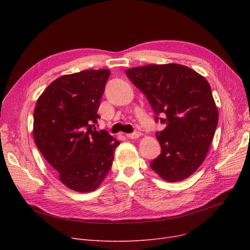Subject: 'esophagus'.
<instances>
[{
	"label": "esophagus",
	"instance_id": "esophagus-1",
	"mask_svg": "<svg viewBox=\"0 0 250 250\" xmlns=\"http://www.w3.org/2000/svg\"><path fill=\"white\" fill-rule=\"evenodd\" d=\"M140 136H141V133H140V132H134V133H132V134H127V135H126V137L129 138V139H137V138H139Z\"/></svg>",
	"mask_w": 250,
	"mask_h": 250
}]
</instances>
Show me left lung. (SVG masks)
<instances>
[{
	"instance_id": "obj_1",
	"label": "left lung",
	"mask_w": 250,
	"mask_h": 250,
	"mask_svg": "<svg viewBox=\"0 0 250 250\" xmlns=\"http://www.w3.org/2000/svg\"><path fill=\"white\" fill-rule=\"evenodd\" d=\"M125 74L146 95L155 122L166 125L156 133L161 153L150 167L169 182L188 178L204 162L218 125L209 84L195 71L177 63L143 65L127 69Z\"/></svg>"
}]
</instances>
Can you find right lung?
Returning a JSON list of instances; mask_svg holds the SVG:
<instances>
[{"mask_svg": "<svg viewBox=\"0 0 250 250\" xmlns=\"http://www.w3.org/2000/svg\"><path fill=\"white\" fill-rule=\"evenodd\" d=\"M110 71L86 70L64 75L43 91L33 113V138L65 187L95 190L112 166L120 142L96 130L97 110Z\"/></svg>", "mask_w": 250, "mask_h": 250, "instance_id": "add662e5", "label": "right lung"}]
</instances>
